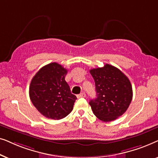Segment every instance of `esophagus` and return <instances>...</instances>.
I'll use <instances>...</instances> for the list:
<instances>
[{
    "mask_svg": "<svg viewBox=\"0 0 158 158\" xmlns=\"http://www.w3.org/2000/svg\"><path fill=\"white\" fill-rule=\"evenodd\" d=\"M77 98H84V97H85V93H81V94L77 95Z\"/></svg>",
    "mask_w": 158,
    "mask_h": 158,
    "instance_id": "34e87169",
    "label": "esophagus"
}]
</instances>
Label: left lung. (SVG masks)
Returning a JSON list of instances; mask_svg holds the SVG:
<instances>
[{
	"mask_svg": "<svg viewBox=\"0 0 158 158\" xmlns=\"http://www.w3.org/2000/svg\"><path fill=\"white\" fill-rule=\"evenodd\" d=\"M96 85V98L89 104L94 115L103 122H111L125 113L132 99L128 77L111 64L90 70Z\"/></svg>",
	"mask_w": 158,
	"mask_h": 158,
	"instance_id": "8db88e82",
	"label": "left lung"
}]
</instances>
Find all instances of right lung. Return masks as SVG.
<instances>
[{
	"instance_id": "obj_1",
	"label": "right lung",
	"mask_w": 158,
	"mask_h": 158,
	"mask_svg": "<svg viewBox=\"0 0 158 158\" xmlns=\"http://www.w3.org/2000/svg\"><path fill=\"white\" fill-rule=\"evenodd\" d=\"M67 73L61 64L52 62L42 67L31 80L30 99L45 117L59 120L73 111L77 98L64 80Z\"/></svg>"
}]
</instances>
